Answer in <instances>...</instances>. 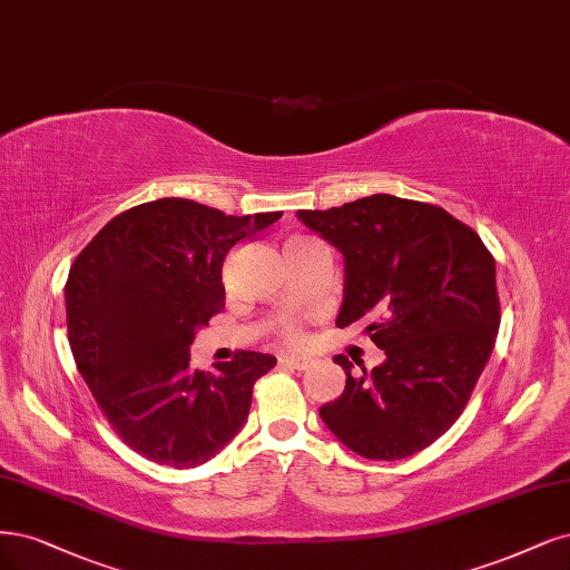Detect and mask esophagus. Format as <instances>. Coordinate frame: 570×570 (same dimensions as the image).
<instances>
[{
  "label": "esophagus",
  "mask_w": 570,
  "mask_h": 570,
  "mask_svg": "<svg viewBox=\"0 0 570 570\" xmlns=\"http://www.w3.org/2000/svg\"><path fill=\"white\" fill-rule=\"evenodd\" d=\"M281 363L287 365V367H294V370H308L311 367V361L306 356H283Z\"/></svg>",
  "instance_id": "1"
}]
</instances>
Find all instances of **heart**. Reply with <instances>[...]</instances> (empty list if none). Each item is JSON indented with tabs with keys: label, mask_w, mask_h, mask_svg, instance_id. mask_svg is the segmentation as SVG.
Listing matches in <instances>:
<instances>
[{
	"label": "heart",
	"mask_w": 570,
	"mask_h": 570,
	"mask_svg": "<svg viewBox=\"0 0 570 570\" xmlns=\"http://www.w3.org/2000/svg\"><path fill=\"white\" fill-rule=\"evenodd\" d=\"M306 240H311V238H302V235H297V238H289V240L285 243V247H287V245H299V243H306ZM285 340H287V342H299V340H302L299 327L294 325V323H287V325H285Z\"/></svg>",
	"instance_id": "obj_1"
}]
</instances>
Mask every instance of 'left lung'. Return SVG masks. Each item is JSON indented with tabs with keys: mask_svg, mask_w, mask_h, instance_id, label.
<instances>
[{
	"mask_svg": "<svg viewBox=\"0 0 570 570\" xmlns=\"http://www.w3.org/2000/svg\"><path fill=\"white\" fill-rule=\"evenodd\" d=\"M297 217L344 254L337 327L365 323L384 363L337 356L344 394L321 407L327 429L367 460H403L441 439L495 346V259L443 207L377 193Z\"/></svg>",
	"mask_w": 570,
	"mask_h": 570,
	"instance_id": "left-lung-1",
	"label": "left lung"
}]
</instances>
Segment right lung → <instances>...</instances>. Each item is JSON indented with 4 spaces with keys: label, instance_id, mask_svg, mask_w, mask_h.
<instances>
[{
    "label": "right lung",
    "instance_id": "right-lung-1",
    "mask_svg": "<svg viewBox=\"0 0 570 570\" xmlns=\"http://www.w3.org/2000/svg\"><path fill=\"white\" fill-rule=\"evenodd\" d=\"M281 217L163 198L117 214L77 254L66 283L72 356L115 434L139 455L198 466L243 429L254 382L276 358L240 351L203 372L190 367V344L224 308L230 247Z\"/></svg>",
    "mask_w": 570,
    "mask_h": 570
}]
</instances>
